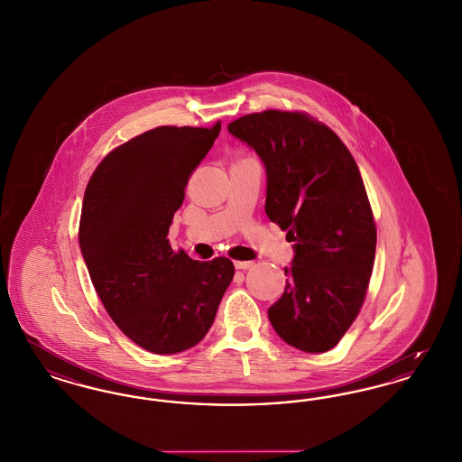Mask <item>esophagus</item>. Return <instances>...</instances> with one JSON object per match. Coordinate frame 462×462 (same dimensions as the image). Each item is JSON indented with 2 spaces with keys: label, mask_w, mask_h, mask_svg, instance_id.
I'll return each mask as SVG.
<instances>
[{
  "label": "esophagus",
  "mask_w": 462,
  "mask_h": 462,
  "mask_svg": "<svg viewBox=\"0 0 462 462\" xmlns=\"http://www.w3.org/2000/svg\"><path fill=\"white\" fill-rule=\"evenodd\" d=\"M234 264L237 270H249L254 266V261H236Z\"/></svg>",
  "instance_id": "esophagus-1"
}]
</instances>
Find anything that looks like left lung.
I'll return each mask as SVG.
<instances>
[{
	"label": "left lung",
	"instance_id": "8db88e82",
	"mask_svg": "<svg viewBox=\"0 0 462 462\" xmlns=\"http://www.w3.org/2000/svg\"><path fill=\"white\" fill-rule=\"evenodd\" d=\"M228 132L256 151L266 170L264 211L294 242L270 323L299 351H330L363 306L374 261L376 228L359 168L337 134L304 113H253Z\"/></svg>",
	"mask_w": 462,
	"mask_h": 462
}]
</instances>
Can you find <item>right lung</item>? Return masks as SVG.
Instances as JSON below:
<instances>
[{"mask_svg": "<svg viewBox=\"0 0 462 462\" xmlns=\"http://www.w3.org/2000/svg\"><path fill=\"white\" fill-rule=\"evenodd\" d=\"M220 127L148 130L113 149L86 187L79 244L94 289L115 325L154 354L199 344L236 273L230 259L196 261L166 239Z\"/></svg>", "mask_w": 462, "mask_h": 462, "instance_id": "right-lung-1", "label": "right lung"}]
</instances>
